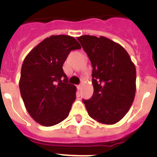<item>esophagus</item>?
<instances>
[{"label":"esophagus","mask_w":157,"mask_h":157,"mask_svg":"<svg viewBox=\"0 0 157 157\" xmlns=\"http://www.w3.org/2000/svg\"><path fill=\"white\" fill-rule=\"evenodd\" d=\"M77 90H78V91H80V89H81V85H77Z\"/></svg>","instance_id":"1"}]
</instances>
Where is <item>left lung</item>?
<instances>
[{"instance_id":"8db88e82","label":"left lung","mask_w":157,"mask_h":157,"mask_svg":"<svg viewBox=\"0 0 157 157\" xmlns=\"http://www.w3.org/2000/svg\"><path fill=\"white\" fill-rule=\"evenodd\" d=\"M92 65L93 95L83 100L88 115L97 122L114 124L129 111L136 91V69L119 44L105 36L77 37Z\"/></svg>"}]
</instances>
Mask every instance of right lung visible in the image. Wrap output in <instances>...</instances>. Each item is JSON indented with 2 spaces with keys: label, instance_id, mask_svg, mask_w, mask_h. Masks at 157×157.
Masks as SVG:
<instances>
[{
  "label": "right lung",
  "instance_id": "1",
  "mask_svg": "<svg viewBox=\"0 0 157 157\" xmlns=\"http://www.w3.org/2000/svg\"><path fill=\"white\" fill-rule=\"evenodd\" d=\"M80 48L73 36L52 35L24 59L19 80L21 96L30 117L40 125L54 126L69 116L77 87L68 84L63 66L70 52Z\"/></svg>",
  "mask_w": 157,
  "mask_h": 157
}]
</instances>
